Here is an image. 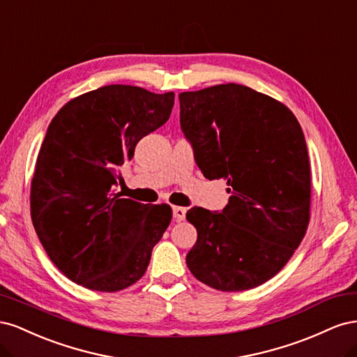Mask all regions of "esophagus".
<instances>
[{"instance_id": "34e87169", "label": "esophagus", "mask_w": 357, "mask_h": 357, "mask_svg": "<svg viewBox=\"0 0 357 357\" xmlns=\"http://www.w3.org/2000/svg\"><path fill=\"white\" fill-rule=\"evenodd\" d=\"M172 215H174V219H176L177 222L185 220V218H186V208H183V207H174V208H172Z\"/></svg>"}]
</instances>
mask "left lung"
I'll return each instance as SVG.
<instances>
[{
    "instance_id": "1",
    "label": "left lung",
    "mask_w": 357,
    "mask_h": 357,
    "mask_svg": "<svg viewBox=\"0 0 357 357\" xmlns=\"http://www.w3.org/2000/svg\"><path fill=\"white\" fill-rule=\"evenodd\" d=\"M180 125L205 178L228 180L222 213L190 208L198 238L186 256L199 282L222 291L273 278L310 222L311 174L304 132L284 104L228 83L181 92Z\"/></svg>"
}]
</instances>
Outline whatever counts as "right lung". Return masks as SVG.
Segmentation results:
<instances>
[{"instance_id":"obj_1","label":"right lung","mask_w":357,"mask_h":357,"mask_svg":"<svg viewBox=\"0 0 357 357\" xmlns=\"http://www.w3.org/2000/svg\"><path fill=\"white\" fill-rule=\"evenodd\" d=\"M172 105L174 92L109 84L68 101L52 119L31 181V219L71 282L117 291L144 275L171 207L122 198L114 186L119 167L168 121Z\"/></svg>"}]
</instances>
